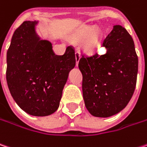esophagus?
I'll list each match as a JSON object with an SVG mask.
<instances>
[{
	"instance_id": "34e87169",
	"label": "esophagus",
	"mask_w": 147,
	"mask_h": 147,
	"mask_svg": "<svg viewBox=\"0 0 147 147\" xmlns=\"http://www.w3.org/2000/svg\"><path fill=\"white\" fill-rule=\"evenodd\" d=\"M75 55H76V65H78L80 58H81V54H80V52L78 51H76V53H75Z\"/></svg>"
}]
</instances>
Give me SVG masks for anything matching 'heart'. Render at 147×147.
Listing matches in <instances>:
<instances>
[{
    "label": "heart",
    "mask_w": 147,
    "mask_h": 147,
    "mask_svg": "<svg viewBox=\"0 0 147 147\" xmlns=\"http://www.w3.org/2000/svg\"><path fill=\"white\" fill-rule=\"evenodd\" d=\"M94 30H95V28L93 27H86L82 30L80 34H78L77 36L74 37V40L77 41L82 40L85 38L88 37L86 40L83 45V48L85 49L86 51L89 53H93L98 49L102 40V35L100 31L95 30L94 32Z\"/></svg>",
    "instance_id": "heart-1"
}]
</instances>
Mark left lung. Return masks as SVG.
I'll list each match as a JSON object with an SVG mask.
<instances>
[{
  "label": "left lung",
  "mask_w": 147,
  "mask_h": 147,
  "mask_svg": "<svg viewBox=\"0 0 147 147\" xmlns=\"http://www.w3.org/2000/svg\"><path fill=\"white\" fill-rule=\"evenodd\" d=\"M102 46L104 55L82 56L78 66L86 109L94 117H109L122 111L133 95L138 57L132 37L119 25L113 26Z\"/></svg>",
  "instance_id": "left-lung-1"
}]
</instances>
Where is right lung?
<instances>
[{"instance_id":"add662e5","label":"right lung","mask_w":147,"mask_h":147,"mask_svg":"<svg viewBox=\"0 0 147 147\" xmlns=\"http://www.w3.org/2000/svg\"><path fill=\"white\" fill-rule=\"evenodd\" d=\"M37 22H24L15 30L6 54V82L17 105L26 113L46 117L59 107L75 51L68 47L57 56L52 45L36 32Z\"/></svg>"}]
</instances>
